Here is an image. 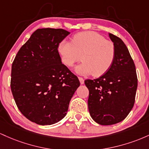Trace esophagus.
<instances>
[{"instance_id":"obj_1","label":"esophagus","mask_w":149,"mask_h":149,"mask_svg":"<svg viewBox=\"0 0 149 149\" xmlns=\"http://www.w3.org/2000/svg\"><path fill=\"white\" fill-rule=\"evenodd\" d=\"M79 79L80 84H84V80L82 77H79Z\"/></svg>"}]
</instances>
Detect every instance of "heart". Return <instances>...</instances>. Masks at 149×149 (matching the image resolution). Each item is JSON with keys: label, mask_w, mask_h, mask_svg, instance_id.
I'll return each instance as SVG.
<instances>
[{"label": "heart", "mask_w": 149, "mask_h": 149, "mask_svg": "<svg viewBox=\"0 0 149 149\" xmlns=\"http://www.w3.org/2000/svg\"><path fill=\"white\" fill-rule=\"evenodd\" d=\"M57 50L61 62L68 68H72L81 55L82 63L74 70L79 75L101 76L110 70L116 56L114 43L94 31L76 34L71 42L63 40Z\"/></svg>", "instance_id": "heart-1"}]
</instances>
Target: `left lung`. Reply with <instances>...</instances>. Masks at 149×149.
Listing matches in <instances>:
<instances>
[{
  "mask_svg": "<svg viewBox=\"0 0 149 149\" xmlns=\"http://www.w3.org/2000/svg\"><path fill=\"white\" fill-rule=\"evenodd\" d=\"M116 48L114 63L100 77L86 79L89 91L88 107L92 119L101 125L123 121L132 109L137 88L134 61L121 38L109 33Z\"/></svg>",
  "mask_w": 149,
  "mask_h": 149,
  "instance_id": "8db88e82",
  "label": "left lung"
}]
</instances>
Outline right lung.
Listing matches in <instances>:
<instances>
[{"label":"right lung","mask_w":149,"mask_h":149,"mask_svg":"<svg viewBox=\"0 0 149 149\" xmlns=\"http://www.w3.org/2000/svg\"><path fill=\"white\" fill-rule=\"evenodd\" d=\"M70 32L38 29L22 46L11 71V91L18 109L40 125L58 123L65 116L80 82L62 63L58 43Z\"/></svg>","instance_id":"right-lung-1"}]
</instances>
